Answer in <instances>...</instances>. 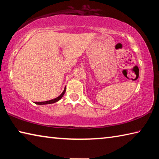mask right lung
Instances as JSON below:
<instances>
[{
    "mask_svg": "<svg viewBox=\"0 0 159 159\" xmlns=\"http://www.w3.org/2000/svg\"><path fill=\"white\" fill-rule=\"evenodd\" d=\"M65 91H66V87L64 88V91L62 92V93H61L60 96H58L57 98L51 99V100H48V101H45V102H36V103H35V104H39V105H43V104H50L55 103V102H58L61 98H62L63 95H64V93H65Z\"/></svg>",
    "mask_w": 159,
    "mask_h": 159,
    "instance_id": "obj_1",
    "label": "right lung"
}]
</instances>
